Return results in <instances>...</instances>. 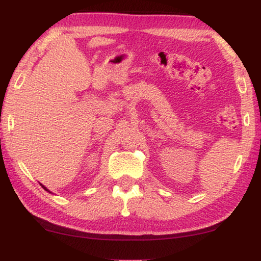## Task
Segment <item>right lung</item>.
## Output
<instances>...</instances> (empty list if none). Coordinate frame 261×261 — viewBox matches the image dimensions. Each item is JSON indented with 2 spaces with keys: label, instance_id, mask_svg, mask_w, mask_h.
I'll use <instances>...</instances> for the list:
<instances>
[{
  "label": "right lung",
  "instance_id": "1",
  "mask_svg": "<svg viewBox=\"0 0 261 261\" xmlns=\"http://www.w3.org/2000/svg\"><path fill=\"white\" fill-rule=\"evenodd\" d=\"M41 186H42V187H43V188H44V190H46V191H48V190H47V188H46V187H44V186H43V185H41ZM48 192H49V191H48Z\"/></svg>",
  "mask_w": 261,
  "mask_h": 261
}]
</instances>
